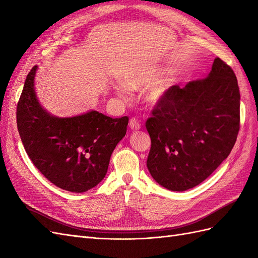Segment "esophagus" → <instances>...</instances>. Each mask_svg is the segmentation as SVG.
<instances>
[{"instance_id":"obj_1","label":"esophagus","mask_w":258,"mask_h":258,"mask_svg":"<svg viewBox=\"0 0 258 258\" xmlns=\"http://www.w3.org/2000/svg\"><path fill=\"white\" fill-rule=\"evenodd\" d=\"M130 128H131L132 131H138V130L141 128V124H140V122H138V120H136L135 117L131 118V121H130Z\"/></svg>"}]
</instances>
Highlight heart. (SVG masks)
<instances>
[{
	"instance_id": "b5f03b06",
	"label": "heart",
	"mask_w": 258,
	"mask_h": 258,
	"mask_svg": "<svg viewBox=\"0 0 258 258\" xmlns=\"http://www.w3.org/2000/svg\"><path fill=\"white\" fill-rule=\"evenodd\" d=\"M169 74L170 70L164 68L143 69L130 73L123 78V82L131 88L149 87L145 99L149 104H159L166 100L175 85L172 78H166ZM115 90L118 95L124 96L126 94V88L121 85L117 86Z\"/></svg>"
}]
</instances>
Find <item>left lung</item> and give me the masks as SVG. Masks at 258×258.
Listing matches in <instances>:
<instances>
[{"instance_id":"left-lung-1","label":"left lung","mask_w":258,"mask_h":258,"mask_svg":"<svg viewBox=\"0 0 258 258\" xmlns=\"http://www.w3.org/2000/svg\"><path fill=\"white\" fill-rule=\"evenodd\" d=\"M147 168L162 187L183 192L227 159L240 128V90L232 69L216 57L208 76L174 86L146 122Z\"/></svg>"}]
</instances>
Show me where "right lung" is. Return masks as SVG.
Wrapping results in <instances>:
<instances>
[{"label": "right lung", "instance_id": "right-lung-1", "mask_svg": "<svg viewBox=\"0 0 258 258\" xmlns=\"http://www.w3.org/2000/svg\"><path fill=\"white\" fill-rule=\"evenodd\" d=\"M38 66L26 77L17 104V128L36 168L62 189L87 192L107 174L110 157L126 134L128 117L112 118L91 110L60 117L39 102L35 90Z\"/></svg>", "mask_w": 258, "mask_h": 258}]
</instances>
